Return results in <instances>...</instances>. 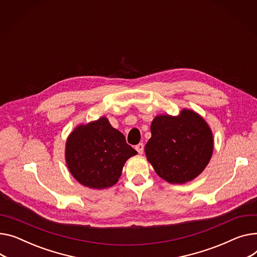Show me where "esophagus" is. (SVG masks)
<instances>
[{
    "label": "esophagus",
    "mask_w": 257,
    "mask_h": 257,
    "mask_svg": "<svg viewBox=\"0 0 257 257\" xmlns=\"http://www.w3.org/2000/svg\"><path fill=\"white\" fill-rule=\"evenodd\" d=\"M144 148H145V146H144L143 143H141V144L135 146V149H136V151L139 152V154H143V153H144Z\"/></svg>",
    "instance_id": "34e87169"
}]
</instances>
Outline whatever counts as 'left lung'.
<instances>
[{"instance_id":"left-lung-1","label":"left lung","mask_w":257,"mask_h":257,"mask_svg":"<svg viewBox=\"0 0 257 257\" xmlns=\"http://www.w3.org/2000/svg\"><path fill=\"white\" fill-rule=\"evenodd\" d=\"M151 133L145 147L147 159L168 183L192 181L211 160L214 149L211 128L190 109H183L178 116L157 115L151 124Z\"/></svg>"}]
</instances>
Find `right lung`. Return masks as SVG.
Here are the masks:
<instances>
[{
  "instance_id": "right-lung-1",
  "label": "right lung",
  "mask_w": 257,
  "mask_h": 257,
  "mask_svg": "<svg viewBox=\"0 0 257 257\" xmlns=\"http://www.w3.org/2000/svg\"><path fill=\"white\" fill-rule=\"evenodd\" d=\"M65 152L71 175L92 189L113 186L127 159L138 154L105 116L77 126L67 140Z\"/></svg>"
}]
</instances>
